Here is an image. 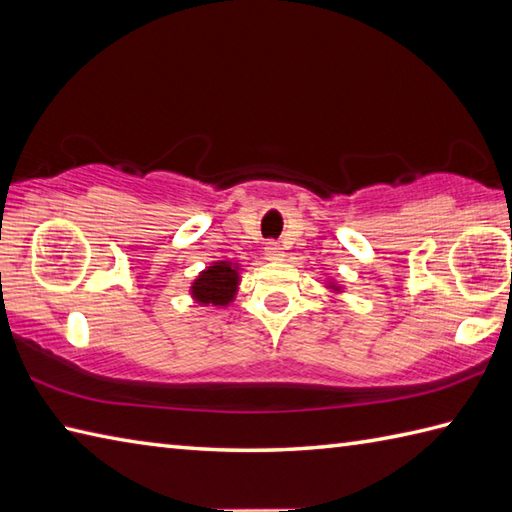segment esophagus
Returning <instances> with one entry per match:
<instances>
[{
	"instance_id": "obj_1",
	"label": "esophagus",
	"mask_w": 512,
	"mask_h": 512,
	"mask_svg": "<svg viewBox=\"0 0 512 512\" xmlns=\"http://www.w3.org/2000/svg\"><path fill=\"white\" fill-rule=\"evenodd\" d=\"M264 253H266V259H270V262H277V259L284 257V248H281L277 242H268L266 248H264Z\"/></svg>"
}]
</instances>
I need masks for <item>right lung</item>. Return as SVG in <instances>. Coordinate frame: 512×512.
<instances>
[{
	"label": "right lung",
	"mask_w": 512,
	"mask_h": 512,
	"mask_svg": "<svg viewBox=\"0 0 512 512\" xmlns=\"http://www.w3.org/2000/svg\"><path fill=\"white\" fill-rule=\"evenodd\" d=\"M237 268L228 262H217L193 281L191 292L200 303H213V306H226L233 301L237 290Z\"/></svg>",
	"instance_id": "1"
}]
</instances>
